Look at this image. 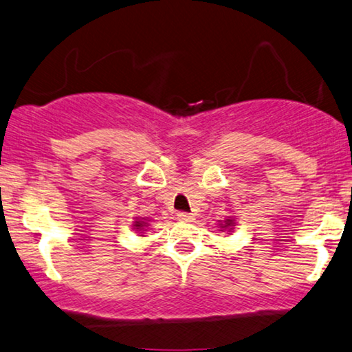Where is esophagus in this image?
<instances>
[{"mask_svg": "<svg viewBox=\"0 0 352 352\" xmlns=\"http://www.w3.org/2000/svg\"><path fill=\"white\" fill-rule=\"evenodd\" d=\"M177 219L184 220V221H193L195 220L193 214H188V212H179V214H177Z\"/></svg>", "mask_w": 352, "mask_h": 352, "instance_id": "esophagus-1", "label": "esophagus"}]
</instances>
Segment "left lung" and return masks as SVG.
<instances>
[{
	"mask_svg": "<svg viewBox=\"0 0 352 352\" xmlns=\"http://www.w3.org/2000/svg\"><path fill=\"white\" fill-rule=\"evenodd\" d=\"M232 225H234V220H232V219H226V220H225V225L221 226V228H230V226H232Z\"/></svg>",
	"mask_w": 352,
	"mask_h": 352,
	"instance_id": "left-lung-1",
	"label": "left lung"
}]
</instances>
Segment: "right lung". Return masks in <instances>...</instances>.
<instances>
[{
    "label": "right lung",
    "mask_w": 352,
    "mask_h": 352,
    "mask_svg": "<svg viewBox=\"0 0 352 352\" xmlns=\"http://www.w3.org/2000/svg\"><path fill=\"white\" fill-rule=\"evenodd\" d=\"M135 228H137V230H143L144 228V226H146V221H135Z\"/></svg>",
    "instance_id": "right-lung-1"
}]
</instances>
